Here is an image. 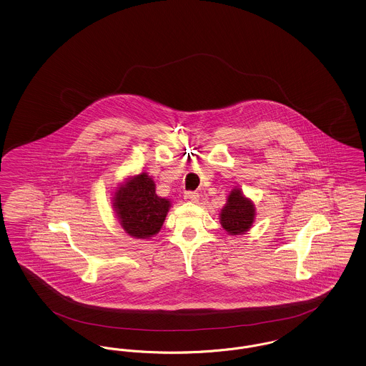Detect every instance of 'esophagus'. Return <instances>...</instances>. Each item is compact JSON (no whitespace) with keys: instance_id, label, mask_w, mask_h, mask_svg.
Returning a JSON list of instances; mask_svg holds the SVG:
<instances>
[{"instance_id":"1","label":"esophagus","mask_w":366,"mask_h":366,"mask_svg":"<svg viewBox=\"0 0 366 366\" xmlns=\"http://www.w3.org/2000/svg\"><path fill=\"white\" fill-rule=\"evenodd\" d=\"M184 199L188 200V202H192V203H197L199 202V193L197 192H185Z\"/></svg>"}]
</instances>
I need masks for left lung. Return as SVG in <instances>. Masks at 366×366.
<instances>
[{
  "mask_svg": "<svg viewBox=\"0 0 366 366\" xmlns=\"http://www.w3.org/2000/svg\"><path fill=\"white\" fill-rule=\"evenodd\" d=\"M255 204L240 188H233L219 212V224L230 236L247 233L255 222Z\"/></svg>",
  "mask_w": 366,
  "mask_h": 366,
  "instance_id": "8db88e82",
  "label": "left lung"
}]
</instances>
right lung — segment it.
I'll list each match as a JSON object with an SVG mask.
<instances>
[{
  "instance_id": "obj_1",
  "label": "right lung",
  "mask_w": 366,
  "mask_h": 366,
  "mask_svg": "<svg viewBox=\"0 0 366 366\" xmlns=\"http://www.w3.org/2000/svg\"><path fill=\"white\" fill-rule=\"evenodd\" d=\"M170 207L169 199L157 196L155 181L147 172L127 177L112 196V209L123 230L139 240L160 232Z\"/></svg>"
}]
</instances>
